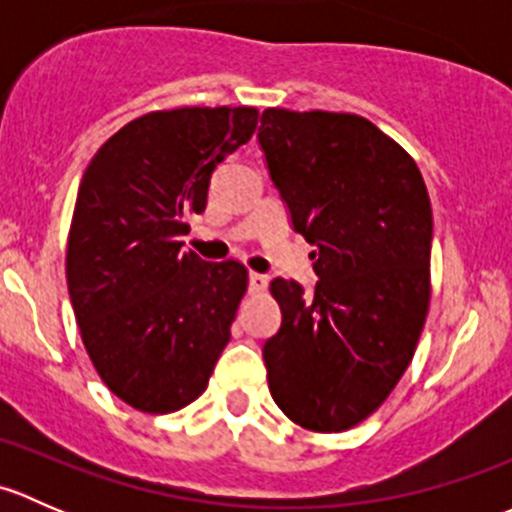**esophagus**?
I'll use <instances>...</instances> for the list:
<instances>
[{
  "label": "esophagus",
  "instance_id": "esophagus-1",
  "mask_svg": "<svg viewBox=\"0 0 512 512\" xmlns=\"http://www.w3.org/2000/svg\"><path fill=\"white\" fill-rule=\"evenodd\" d=\"M270 285V277L260 275V272H250V289L252 292H265Z\"/></svg>",
  "mask_w": 512,
  "mask_h": 512
}]
</instances>
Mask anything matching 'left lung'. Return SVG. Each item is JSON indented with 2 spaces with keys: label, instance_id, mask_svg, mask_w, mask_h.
I'll return each mask as SVG.
<instances>
[{
  "label": "left lung",
  "instance_id": "left-lung-1",
  "mask_svg": "<svg viewBox=\"0 0 512 512\" xmlns=\"http://www.w3.org/2000/svg\"><path fill=\"white\" fill-rule=\"evenodd\" d=\"M260 146L314 294L275 277L282 327L262 356L275 404L319 433L359 426L411 364L431 302L433 215L416 160L356 113H262Z\"/></svg>",
  "mask_w": 512,
  "mask_h": 512
}]
</instances>
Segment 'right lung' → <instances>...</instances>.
Listing matches in <instances>:
<instances>
[{
  "label": "right lung",
  "mask_w": 512,
  "mask_h": 512,
  "mask_svg": "<svg viewBox=\"0 0 512 512\" xmlns=\"http://www.w3.org/2000/svg\"><path fill=\"white\" fill-rule=\"evenodd\" d=\"M252 106L151 111L113 133L79 185L66 282L103 384L143 414H173L208 389L247 292V267L183 252L215 165L247 143Z\"/></svg>",
  "instance_id": "obj_1"
}]
</instances>
